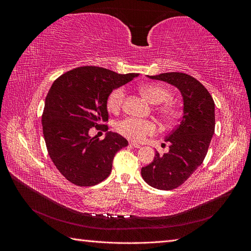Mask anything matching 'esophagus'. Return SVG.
Masks as SVG:
<instances>
[{"label":"esophagus","instance_id":"1","mask_svg":"<svg viewBox=\"0 0 251 251\" xmlns=\"http://www.w3.org/2000/svg\"><path fill=\"white\" fill-rule=\"evenodd\" d=\"M130 146H132V147H134L136 149H139L141 147L139 143H136V142H130Z\"/></svg>","mask_w":251,"mask_h":251}]
</instances>
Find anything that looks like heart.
Listing matches in <instances>:
<instances>
[{
    "instance_id": "b5f03b06",
    "label": "heart",
    "mask_w": 251,
    "mask_h": 251,
    "mask_svg": "<svg viewBox=\"0 0 251 251\" xmlns=\"http://www.w3.org/2000/svg\"><path fill=\"white\" fill-rule=\"evenodd\" d=\"M140 93L153 104H161L171 100L172 92L164 86L158 83H146L139 87ZM126 98V89L119 87L112 90L107 97V108L112 113H117L124 105ZM159 114L164 121H174L179 116V110L173 103L167 102L158 109ZM116 130L125 137L134 140L141 141L149 135H153L157 132V124L151 119H138L127 117L118 121L116 124Z\"/></svg>"
}]
</instances>
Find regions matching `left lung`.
Returning a JSON list of instances; mask_svg holds the SVG:
<instances>
[{
	"label": "left lung",
	"instance_id": "left-lung-1",
	"mask_svg": "<svg viewBox=\"0 0 251 251\" xmlns=\"http://www.w3.org/2000/svg\"><path fill=\"white\" fill-rule=\"evenodd\" d=\"M148 77L171 83L183 97V117L166 137L168 154L156 151L153 162L141 169L143 180L162 191L177 188L192 176L207 154L215 133V101L202 83L186 73L169 72Z\"/></svg>",
	"mask_w": 251,
	"mask_h": 251
}]
</instances>
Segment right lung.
I'll list each match as a JSON object with an SVG mask.
<instances>
[{"instance_id":"obj_1","label":"right lung","mask_w":251,"mask_h":251,"mask_svg":"<svg viewBox=\"0 0 251 251\" xmlns=\"http://www.w3.org/2000/svg\"><path fill=\"white\" fill-rule=\"evenodd\" d=\"M138 75L85 66L52 83L42 116L43 134L51 160L71 183L93 186L109 177L114 156L127 140L113 132L102 140L89 133L92 127L108 131V95Z\"/></svg>"}]
</instances>
